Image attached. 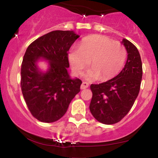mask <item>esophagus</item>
<instances>
[{
	"instance_id": "obj_1",
	"label": "esophagus",
	"mask_w": 158,
	"mask_h": 158,
	"mask_svg": "<svg viewBox=\"0 0 158 158\" xmlns=\"http://www.w3.org/2000/svg\"><path fill=\"white\" fill-rule=\"evenodd\" d=\"M88 86H89V84L87 83L86 82H82L80 88H81V89H85L86 88H88Z\"/></svg>"
}]
</instances>
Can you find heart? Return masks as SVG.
Instances as JSON below:
<instances>
[{"instance_id": "heart-1", "label": "heart", "mask_w": 158, "mask_h": 158, "mask_svg": "<svg viewBox=\"0 0 158 158\" xmlns=\"http://www.w3.org/2000/svg\"><path fill=\"white\" fill-rule=\"evenodd\" d=\"M127 49L123 44L101 35L83 38L79 48L73 47L69 52L72 69L79 74L91 61L93 68L85 75L87 80L100 79L106 81L119 74L127 59Z\"/></svg>"}]
</instances>
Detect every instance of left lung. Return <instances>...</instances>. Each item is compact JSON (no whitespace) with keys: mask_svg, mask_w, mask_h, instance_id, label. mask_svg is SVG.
I'll use <instances>...</instances> for the list:
<instances>
[{"mask_svg":"<svg viewBox=\"0 0 158 158\" xmlns=\"http://www.w3.org/2000/svg\"><path fill=\"white\" fill-rule=\"evenodd\" d=\"M123 43L128 54L123 70L106 82L90 85V112L104 124L120 122L132 108L140 89L143 69L140 53L130 41L123 39Z\"/></svg>","mask_w":158,"mask_h":158,"instance_id":"1","label":"left lung"}]
</instances>
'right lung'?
Here are the masks:
<instances>
[{
  "instance_id": "add662e5",
  "label": "right lung",
  "mask_w": 158,
  "mask_h": 158,
  "mask_svg": "<svg viewBox=\"0 0 158 158\" xmlns=\"http://www.w3.org/2000/svg\"><path fill=\"white\" fill-rule=\"evenodd\" d=\"M73 31H53L37 38L24 53L21 69V87L32 116L43 123H53L65 115L72 99L80 92L82 81L71 79L68 51L79 38ZM50 61L45 73L37 69L36 59Z\"/></svg>"
}]
</instances>
